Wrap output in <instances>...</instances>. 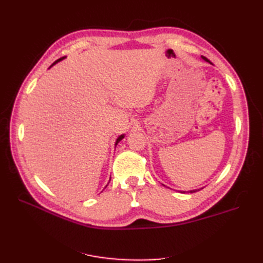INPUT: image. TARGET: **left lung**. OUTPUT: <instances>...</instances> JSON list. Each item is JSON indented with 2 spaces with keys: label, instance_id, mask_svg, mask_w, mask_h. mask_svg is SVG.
Here are the masks:
<instances>
[{
  "label": "left lung",
  "instance_id": "8db88e82",
  "mask_svg": "<svg viewBox=\"0 0 263 263\" xmlns=\"http://www.w3.org/2000/svg\"><path fill=\"white\" fill-rule=\"evenodd\" d=\"M202 58L205 60V61H208V62H210V63H212L208 58H205V57H203V55H202ZM194 192H196V190H193V191H190V193H194ZM182 193H185V191H183V192Z\"/></svg>",
  "mask_w": 263,
  "mask_h": 263
}]
</instances>
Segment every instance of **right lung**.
I'll return each mask as SVG.
<instances>
[{"instance_id":"obj_1","label":"right lung","mask_w":263,"mask_h":263,"mask_svg":"<svg viewBox=\"0 0 263 263\" xmlns=\"http://www.w3.org/2000/svg\"><path fill=\"white\" fill-rule=\"evenodd\" d=\"M63 58H65V57H62V58H60V59H58V60H55V61H54V62H53V63H52V65H51V66H50V67H52V66H53V65H54V63H57V62H58V61H60V60H62V59H63ZM123 138H124V135H121V136H119V137H118V138H117V139H116V142H115V145H117V144H118V142H119V141H121V140H122V139H123ZM106 186H107V185H106Z\"/></svg>"}]
</instances>
